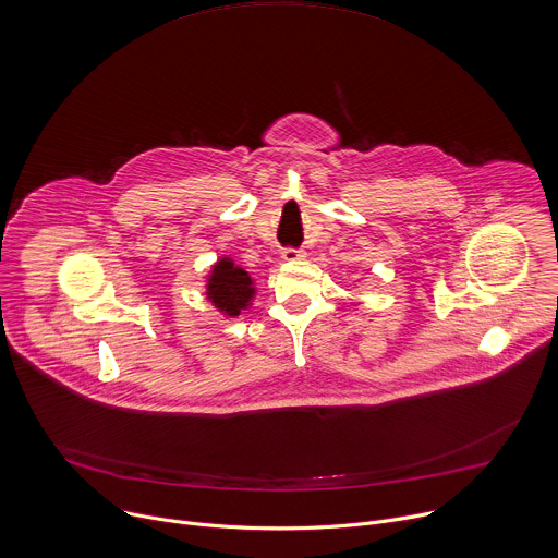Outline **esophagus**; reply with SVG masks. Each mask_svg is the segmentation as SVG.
<instances>
[{"instance_id": "esophagus-1", "label": "esophagus", "mask_w": 558, "mask_h": 558, "mask_svg": "<svg viewBox=\"0 0 558 558\" xmlns=\"http://www.w3.org/2000/svg\"><path fill=\"white\" fill-rule=\"evenodd\" d=\"M306 254L302 252V250H293V247H287V250H282V258L284 260H300V258H304Z\"/></svg>"}]
</instances>
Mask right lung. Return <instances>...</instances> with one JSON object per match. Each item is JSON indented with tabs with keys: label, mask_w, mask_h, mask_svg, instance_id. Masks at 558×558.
I'll list each match as a JSON object with an SVG mask.
<instances>
[{
	"label": "right lung",
	"mask_w": 558,
	"mask_h": 558,
	"mask_svg": "<svg viewBox=\"0 0 558 558\" xmlns=\"http://www.w3.org/2000/svg\"><path fill=\"white\" fill-rule=\"evenodd\" d=\"M254 293V280L245 269L234 265L232 258L223 256L213 265L206 295L217 306V311L228 317H236L252 304Z\"/></svg>",
	"instance_id": "obj_1"
}]
</instances>
